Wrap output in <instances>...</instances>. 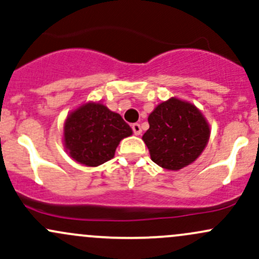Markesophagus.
Masks as SVG:
<instances>
[{
  "mask_svg": "<svg viewBox=\"0 0 259 259\" xmlns=\"http://www.w3.org/2000/svg\"><path fill=\"white\" fill-rule=\"evenodd\" d=\"M132 130H133V133H135L136 136H140L142 133V128H141L140 123H133L132 124Z\"/></svg>",
  "mask_w": 259,
  "mask_h": 259,
  "instance_id": "obj_1",
  "label": "esophagus"
}]
</instances>
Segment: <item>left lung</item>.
Wrapping results in <instances>:
<instances>
[{
    "label": "left lung",
    "instance_id": "1",
    "mask_svg": "<svg viewBox=\"0 0 259 259\" xmlns=\"http://www.w3.org/2000/svg\"><path fill=\"white\" fill-rule=\"evenodd\" d=\"M143 135L151 159L166 170H180L201 155L210 138V124L191 102L170 97L148 116Z\"/></svg>",
    "mask_w": 259,
    "mask_h": 259
}]
</instances>
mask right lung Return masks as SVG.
Instances as JSON below:
<instances>
[{
  "label": "right lung",
  "mask_w": 259,
  "mask_h": 259,
  "mask_svg": "<svg viewBox=\"0 0 259 259\" xmlns=\"http://www.w3.org/2000/svg\"><path fill=\"white\" fill-rule=\"evenodd\" d=\"M133 131L119 113L102 102L88 101L68 113L63 127L64 148L75 162L99 166L115 157L117 146Z\"/></svg>",
  "instance_id": "add662e5"
}]
</instances>
